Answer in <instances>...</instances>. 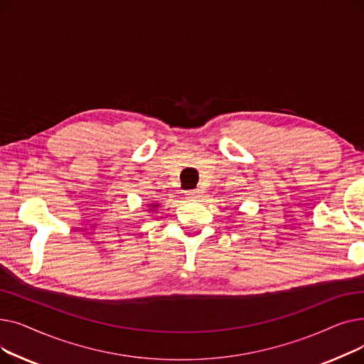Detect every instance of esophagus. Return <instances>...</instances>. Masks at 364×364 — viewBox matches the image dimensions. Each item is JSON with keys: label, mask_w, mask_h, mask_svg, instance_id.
I'll return each instance as SVG.
<instances>
[{"label": "esophagus", "mask_w": 364, "mask_h": 364, "mask_svg": "<svg viewBox=\"0 0 364 364\" xmlns=\"http://www.w3.org/2000/svg\"><path fill=\"white\" fill-rule=\"evenodd\" d=\"M187 196H188L190 199H193V200H198V199L200 198V190H199V188H195V190H190V192H187Z\"/></svg>", "instance_id": "obj_1"}]
</instances>
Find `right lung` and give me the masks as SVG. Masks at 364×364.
Segmentation results:
<instances>
[{
    "mask_svg": "<svg viewBox=\"0 0 364 364\" xmlns=\"http://www.w3.org/2000/svg\"><path fill=\"white\" fill-rule=\"evenodd\" d=\"M153 206H158V205H153Z\"/></svg>",
    "mask_w": 364,
    "mask_h": 364,
    "instance_id": "1",
    "label": "right lung"
}]
</instances>
